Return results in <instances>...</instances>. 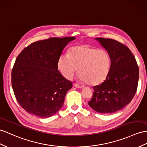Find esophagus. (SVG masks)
Returning <instances> with one entry per match:
<instances>
[{
	"mask_svg": "<svg viewBox=\"0 0 147 147\" xmlns=\"http://www.w3.org/2000/svg\"><path fill=\"white\" fill-rule=\"evenodd\" d=\"M73 86H74V87L76 88H82V86L78 84H76V83H74Z\"/></svg>",
	"mask_w": 147,
	"mask_h": 147,
	"instance_id": "esophagus-1",
	"label": "esophagus"
}]
</instances>
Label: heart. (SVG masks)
<instances>
[{"label": "heart", "mask_w": 147, "mask_h": 147, "mask_svg": "<svg viewBox=\"0 0 147 147\" xmlns=\"http://www.w3.org/2000/svg\"><path fill=\"white\" fill-rule=\"evenodd\" d=\"M57 66L60 73L71 80L78 71V78L89 85L100 84L107 78L111 66L109 53L89 45L73 47L69 55L62 53L58 59Z\"/></svg>", "instance_id": "1"}]
</instances>
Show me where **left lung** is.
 Listing matches in <instances>:
<instances>
[{
	"instance_id": "left-lung-1",
	"label": "left lung",
	"mask_w": 147,
	"mask_h": 147,
	"mask_svg": "<svg viewBox=\"0 0 147 147\" xmlns=\"http://www.w3.org/2000/svg\"><path fill=\"white\" fill-rule=\"evenodd\" d=\"M111 58L107 78L94 86L93 95L88 104L101 114H111L129 104L136 93L139 71L134 56L125 45L110 38H96Z\"/></svg>"
}]
</instances>
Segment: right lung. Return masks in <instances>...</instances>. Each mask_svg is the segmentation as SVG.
Listing matches in <instances>:
<instances>
[{
	"label": "right lung",
	"instance_id": "obj_1",
	"mask_svg": "<svg viewBox=\"0 0 147 147\" xmlns=\"http://www.w3.org/2000/svg\"><path fill=\"white\" fill-rule=\"evenodd\" d=\"M75 37L37 41L22 51L12 71V86L20 106L29 114L47 118L64 104L72 82L58 70L57 62L67 44Z\"/></svg>",
	"mask_w": 147,
	"mask_h": 147
}]
</instances>
